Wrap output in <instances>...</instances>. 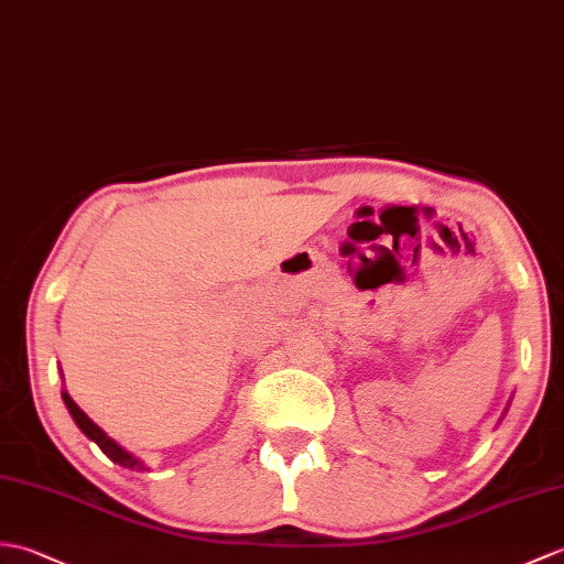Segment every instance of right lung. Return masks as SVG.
I'll list each match as a JSON object with an SVG mask.
<instances>
[{
	"label": "right lung",
	"instance_id": "add662e5",
	"mask_svg": "<svg viewBox=\"0 0 564 564\" xmlns=\"http://www.w3.org/2000/svg\"><path fill=\"white\" fill-rule=\"evenodd\" d=\"M62 399H64V403H67V409H69L74 421H76V425L82 427V432H84L86 437H90V440H94V442L98 444V447L102 449V454L108 456L110 462L120 464V466H127V468H143L139 459H134V456L129 454V452H124V449L120 447V444H117L115 440H110L108 435H105V432H102L94 421H90V417H88L82 409H78V405L72 401V397L67 394V391H62Z\"/></svg>",
	"mask_w": 564,
	"mask_h": 564
}]
</instances>
